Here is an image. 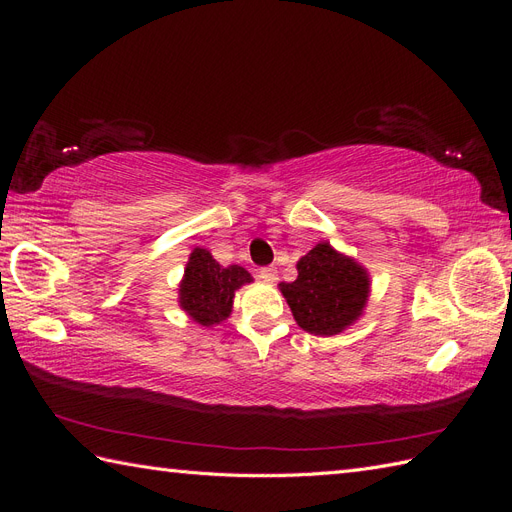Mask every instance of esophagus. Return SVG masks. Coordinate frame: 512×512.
Masks as SVG:
<instances>
[{
	"label": "esophagus",
	"mask_w": 512,
	"mask_h": 512,
	"mask_svg": "<svg viewBox=\"0 0 512 512\" xmlns=\"http://www.w3.org/2000/svg\"><path fill=\"white\" fill-rule=\"evenodd\" d=\"M258 277L262 282L273 284L277 280V269L275 267H262V269H258Z\"/></svg>",
	"instance_id": "1"
}]
</instances>
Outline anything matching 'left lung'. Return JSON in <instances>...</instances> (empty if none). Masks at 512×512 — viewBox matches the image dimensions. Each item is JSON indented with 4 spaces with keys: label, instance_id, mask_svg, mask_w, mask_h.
<instances>
[{
    "label": "left lung",
    "instance_id": "obj_1",
    "mask_svg": "<svg viewBox=\"0 0 512 512\" xmlns=\"http://www.w3.org/2000/svg\"><path fill=\"white\" fill-rule=\"evenodd\" d=\"M297 280L280 284L299 327L312 335H337L361 318L369 275L350 256L318 243L297 262Z\"/></svg>",
    "mask_w": 512,
    "mask_h": 512
}]
</instances>
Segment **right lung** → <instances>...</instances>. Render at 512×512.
Returning <instances> with one entry per match:
<instances>
[{
	"label": "right lung",
	"mask_w": 512,
	"mask_h": 512,
	"mask_svg": "<svg viewBox=\"0 0 512 512\" xmlns=\"http://www.w3.org/2000/svg\"><path fill=\"white\" fill-rule=\"evenodd\" d=\"M250 282L252 275L243 267H222L211 252L194 247L179 284V305L194 322L213 327L230 316L235 292Z\"/></svg>",
	"instance_id": "obj_1"
}]
</instances>
